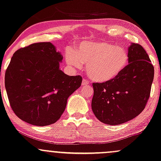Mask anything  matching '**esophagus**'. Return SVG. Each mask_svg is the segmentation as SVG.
<instances>
[{
    "mask_svg": "<svg viewBox=\"0 0 161 161\" xmlns=\"http://www.w3.org/2000/svg\"><path fill=\"white\" fill-rule=\"evenodd\" d=\"M88 84H89V82L87 80V79H83L82 82V86H87V85H88Z\"/></svg>",
    "mask_w": 161,
    "mask_h": 161,
    "instance_id": "34e87169",
    "label": "esophagus"
}]
</instances>
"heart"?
Listing matches in <instances>:
<instances>
[{
	"label": "heart",
	"instance_id": "b5f03b06",
	"mask_svg": "<svg viewBox=\"0 0 161 161\" xmlns=\"http://www.w3.org/2000/svg\"><path fill=\"white\" fill-rule=\"evenodd\" d=\"M66 63L79 69L87 64L89 77L97 82L114 80L129 64V56L125 49L105 42H83L74 51L65 53Z\"/></svg>",
	"mask_w": 161,
	"mask_h": 161
}]
</instances>
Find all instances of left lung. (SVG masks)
<instances>
[{"mask_svg": "<svg viewBox=\"0 0 161 161\" xmlns=\"http://www.w3.org/2000/svg\"><path fill=\"white\" fill-rule=\"evenodd\" d=\"M129 64L114 80L93 83L91 108L96 117L108 125L131 120L145 108L151 92L154 67L143 47L132 43Z\"/></svg>", "mask_w": 161, "mask_h": 161, "instance_id": "8db88e82", "label": "left lung"}]
</instances>
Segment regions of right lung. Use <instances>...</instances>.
Masks as SVG:
<instances>
[{"label": "right lung", "instance_id": "right-lung-1", "mask_svg": "<svg viewBox=\"0 0 161 161\" xmlns=\"http://www.w3.org/2000/svg\"><path fill=\"white\" fill-rule=\"evenodd\" d=\"M63 57L50 42L32 44L18 50L5 73L10 106L18 117L34 125L56 123L68 97L81 86V76L59 69Z\"/></svg>", "mask_w": 161, "mask_h": 161}]
</instances>
